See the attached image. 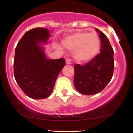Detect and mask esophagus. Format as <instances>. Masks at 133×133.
<instances>
[{
	"label": "esophagus",
	"instance_id": "obj_1",
	"mask_svg": "<svg viewBox=\"0 0 133 133\" xmlns=\"http://www.w3.org/2000/svg\"><path fill=\"white\" fill-rule=\"evenodd\" d=\"M65 62H66L67 64H71V61L70 59H65Z\"/></svg>",
	"mask_w": 133,
	"mask_h": 133
}]
</instances>
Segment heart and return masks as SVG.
<instances>
[{
	"mask_svg": "<svg viewBox=\"0 0 133 133\" xmlns=\"http://www.w3.org/2000/svg\"><path fill=\"white\" fill-rule=\"evenodd\" d=\"M62 45L69 50H74V57L77 61L85 62L97 54L100 47V39L96 33L77 32L65 39Z\"/></svg>",
	"mask_w": 133,
	"mask_h": 133,
	"instance_id": "1",
	"label": "heart"
}]
</instances>
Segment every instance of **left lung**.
Returning <instances> with one entry per match:
<instances>
[{
    "label": "left lung",
    "mask_w": 133,
    "mask_h": 133,
    "mask_svg": "<svg viewBox=\"0 0 133 133\" xmlns=\"http://www.w3.org/2000/svg\"><path fill=\"white\" fill-rule=\"evenodd\" d=\"M96 30L101 42L100 53L84 65H74V87L85 95H92L103 91L113 75V49L106 35L97 29Z\"/></svg>",
    "instance_id": "1"
}]
</instances>
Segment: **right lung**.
Listing matches in <instances>:
<instances>
[{
  "label": "right lung",
  "instance_id": "obj_1",
  "mask_svg": "<svg viewBox=\"0 0 133 133\" xmlns=\"http://www.w3.org/2000/svg\"><path fill=\"white\" fill-rule=\"evenodd\" d=\"M49 36L46 29H32L24 34L15 50V79L23 92L35 99H45L51 94L65 64L64 58L47 59L42 47L38 46L47 42Z\"/></svg>",
  "mask_w": 133,
  "mask_h": 133
}]
</instances>
